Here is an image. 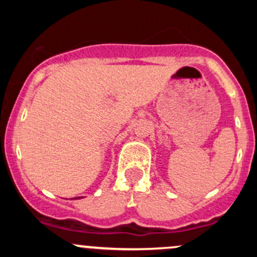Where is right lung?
<instances>
[{
    "label": "right lung",
    "mask_w": 257,
    "mask_h": 257,
    "mask_svg": "<svg viewBox=\"0 0 257 257\" xmlns=\"http://www.w3.org/2000/svg\"><path fill=\"white\" fill-rule=\"evenodd\" d=\"M76 199H77V198H76ZM78 199H79V198H78Z\"/></svg>",
    "instance_id": "obj_1"
}]
</instances>
